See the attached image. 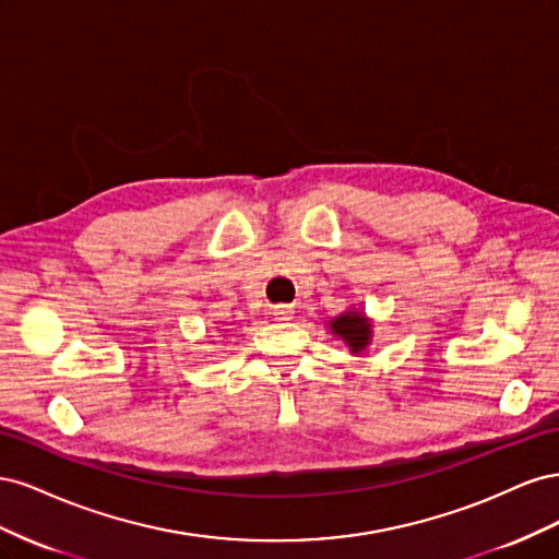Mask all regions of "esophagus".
<instances>
[{"label": "esophagus", "mask_w": 559, "mask_h": 559, "mask_svg": "<svg viewBox=\"0 0 559 559\" xmlns=\"http://www.w3.org/2000/svg\"><path fill=\"white\" fill-rule=\"evenodd\" d=\"M273 314L275 319H289L294 314L292 306H273Z\"/></svg>", "instance_id": "1"}]
</instances>
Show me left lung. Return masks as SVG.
I'll return each instance as SVG.
<instances>
[{"instance_id": "left-lung-1", "label": "left lung", "mask_w": 559, "mask_h": 559, "mask_svg": "<svg viewBox=\"0 0 559 559\" xmlns=\"http://www.w3.org/2000/svg\"><path fill=\"white\" fill-rule=\"evenodd\" d=\"M329 329L333 335L343 337V343L352 349V354H359L370 345V337H373V326L364 312L359 310H347L337 314L329 321Z\"/></svg>"}]
</instances>
